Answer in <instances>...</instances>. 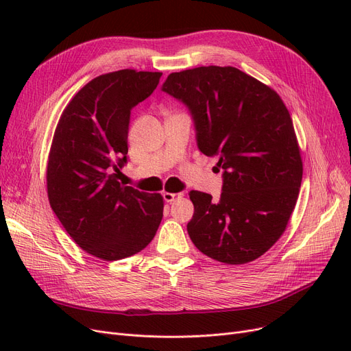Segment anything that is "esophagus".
I'll list each match as a JSON object with an SVG mask.
<instances>
[{
	"mask_svg": "<svg viewBox=\"0 0 351 351\" xmlns=\"http://www.w3.org/2000/svg\"><path fill=\"white\" fill-rule=\"evenodd\" d=\"M162 197H164L165 202H169V204H171V202H176V200H178V199H182V197H183V193H168V192H165V193L162 195Z\"/></svg>",
	"mask_w": 351,
	"mask_h": 351,
	"instance_id": "obj_1",
	"label": "esophagus"
}]
</instances>
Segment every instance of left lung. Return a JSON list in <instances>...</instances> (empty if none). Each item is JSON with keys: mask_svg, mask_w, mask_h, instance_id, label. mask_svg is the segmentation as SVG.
Listing matches in <instances>:
<instances>
[{"mask_svg": "<svg viewBox=\"0 0 351 351\" xmlns=\"http://www.w3.org/2000/svg\"><path fill=\"white\" fill-rule=\"evenodd\" d=\"M161 90L189 110L199 151L218 156L222 169L218 200L190 192V239L206 256L228 265L258 259L281 237L302 184L289 110L277 92L236 67L171 73Z\"/></svg>", "mask_w": 351, "mask_h": 351, "instance_id": "left-lung-1", "label": "left lung"}]
</instances>
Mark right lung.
Returning <instances> with one entry per match:
<instances>
[{
  "mask_svg": "<svg viewBox=\"0 0 351 351\" xmlns=\"http://www.w3.org/2000/svg\"><path fill=\"white\" fill-rule=\"evenodd\" d=\"M162 73L119 70L90 80L74 97L52 139L49 205L69 236L93 256L119 261L149 244L161 224V195L117 182L127 164L130 114Z\"/></svg>",
  "mask_w": 351,
  "mask_h": 351,
  "instance_id": "1",
  "label": "right lung"
}]
</instances>
